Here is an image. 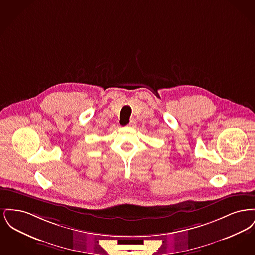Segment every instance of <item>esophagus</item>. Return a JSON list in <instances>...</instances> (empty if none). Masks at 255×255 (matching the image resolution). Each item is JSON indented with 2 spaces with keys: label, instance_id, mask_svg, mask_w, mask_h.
Masks as SVG:
<instances>
[{
  "label": "esophagus",
  "instance_id": "esophagus-1",
  "mask_svg": "<svg viewBox=\"0 0 255 255\" xmlns=\"http://www.w3.org/2000/svg\"><path fill=\"white\" fill-rule=\"evenodd\" d=\"M135 123H136V122H135V121H134V120H131V121H130V122H129V124H128V125L132 127V126H134V125H135Z\"/></svg>",
  "mask_w": 255,
  "mask_h": 255
}]
</instances>
